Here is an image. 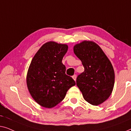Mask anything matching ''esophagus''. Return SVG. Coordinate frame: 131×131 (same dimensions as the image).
<instances>
[{
    "label": "esophagus",
    "instance_id": "1",
    "mask_svg": "<svg viewBox=\"0 0 131 131\" xmlns=\"http://www.w3.org/2000/svg\"><path fill=\"white\" fill-rule=\"evenodd\" d=\"M72 78H73V80H74L75 81L76 80V79H77V75H73V76H72Z\"/></svg>",
    "mask_w": 131,
    "mask_h": 131
}]
</instances>
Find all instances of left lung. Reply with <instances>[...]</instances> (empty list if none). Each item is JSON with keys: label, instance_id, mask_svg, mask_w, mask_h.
<instances>
[{"label": "left lung", "instance_id": "obj_1", "mask_svg": "<svg viewBox=\"0 0 131 131\" xmlns=\"http://www.w3.org/2000/svg\"><path fill=\"white\" fill-rule=\"evenodd\" d=\"M81 60L84 71L77 77V85L85 100L97 106L107 99L115 84V72L111 62L99 45L84 41L73 47Z\"/></svg>", "mask_w": 131, "mask_h": 131}]
</instances>
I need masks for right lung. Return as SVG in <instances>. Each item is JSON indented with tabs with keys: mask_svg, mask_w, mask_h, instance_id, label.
<instances>
[{
	"mask_svg": "<svg viewBox=\"0 0 131 131\" xmlns=\"http://www.w3.org/2000/svg\"><path fill=\"white\" fill-rule=\"evenodd\" d=\"M66 45L50 41L43 45L31 60L27 76L29 93L40 106H56L75 85L72 78L65 73L62 59L68 51Z\"/></svg>",
	"mask_w": 131,
	"mask_h": 131,
	"instance_id": "right-lung-1",
	"label": "right lung"
}]
</instances>
